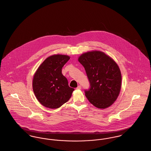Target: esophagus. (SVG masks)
Here are the masks:
<instances>
[{
  "label": "esophagus",
  "mask_w": 151,
  "mask_h": 151,
  "mask_svg": "<svg viewBox=\"0 0 151 151\" xmlns=\"http://www.w3.org/2000/svg\"><path fill=\"white\" fill-rule=\"evenodd\" d=\"M81 89V86H77V89H78V90H80Z\"/></svg>",
  "instance_id": "1"
}]
</instances>
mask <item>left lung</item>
I'll use <instances>...</instances> for the list:
<instances>
[{"mask_svg": "<svg viewBox=\"0 0 151 151\" xmlns=\"http://www.w3.org/2000/svg\"><path fill=\"white\" fill-rule=\"evenodd\" d=\"M86 70L90 88L85 90L89 102L99 109L110 106L117 99L122 86V74L117 64L104 52L93 50L78 59Z\"/></svg>", "mask_w": 151, "mask_h": 151, "instance_id": "8db88e82", "label": "left lung"}]
</instances>
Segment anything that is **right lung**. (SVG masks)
Returning <instances> with one entry per match:
<instances>
[{"label": "right lung", "instance_id": "1", "mask_svg": "<svg viewBox=\"0 0 151 151\" xmlns=\"http://www.w3.org/2000/svg\"><path fill=\"white\" fill-rule=\"evenodd\" d=\"M70 59L65 55H53L47 58L39 66L32 80L34 93L46 108L57 109L67 102L74 88L68 86L62 73L64 65Z\"/></svg>", "mask_w": 151, "mask_h": 151}]
</instances>
